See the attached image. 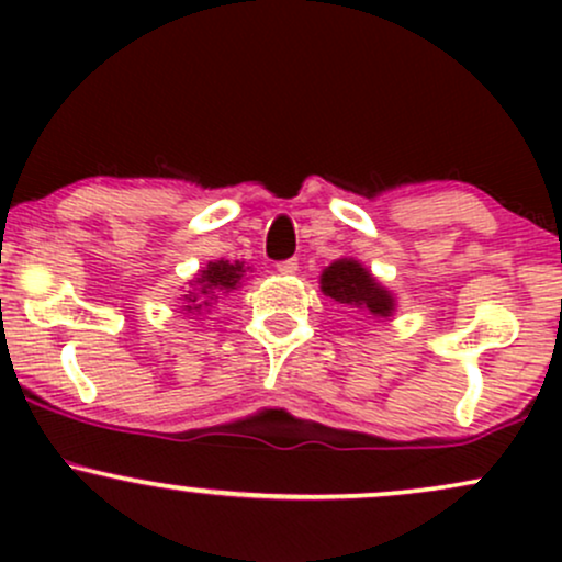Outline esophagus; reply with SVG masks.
I'll return each instance as SVG.
<instances>
[{
  "instance_id": "34e87169",
  "label": "esophagus",
  "mask_w": 562,
  "mask_h": 562,
  "mask_svg": "<svg viewBox=\"0 0 562 562\" xmlns=\"http://www.w3.org/2000/svg\"><path fill=\"white\" fill-rule=\"evenodd\" d=\"M277 272H280V274H295V272H299V261H295V259L280 261V263H277Z\"/></svg>"
}]
</instances>
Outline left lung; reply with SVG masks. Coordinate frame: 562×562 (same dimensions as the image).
Here are the masks:
<instances>
[{"label": "left lung", "mask_w": 562, "mask_h": 562, "mask_svg": "<svg viewBox=\"0 0 562 562\" xmlns=\"http://www.w3.org/2000/svg\"><path fill=\"white\" fill-rule=\"evenodd\" d=\"M322 293L330 295L333 301L344 303L348 308L370 314V317L389 319L396 312V299L391 290H385L370 269L353 259H338L325 269L319 277Z\"/></svg>", "instance_id": "obj_1"}]
</instances>
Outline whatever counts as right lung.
I'll return each mask as SVG.
<instances>
[{"mask_svg": "<svg viewBox=\"0 0 562 562\" xmlns=\"http://www.w3.org/2000/svg\"><path fill=\"white\" fill-rule=\"evenodd\" d=\"M245 272H248V267H245L243 261H209L203 269H200V274L192 280V285L195 288V293L192 290H187L184 295V312L192 314V312H203L205 306H211L218 295L224 293H232V290L240 288V282L245 280Z\"/></svg>", "mask_w": 562, "mask_h": 562, "instance_id": "add662e5", "label": "right lung"}]
</instances>
